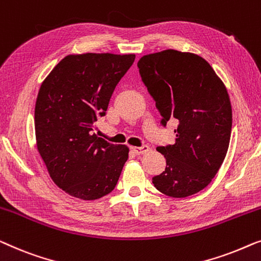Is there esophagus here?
I'll list each match as a JSON object with an SVG mask.
<instances>
[{
  "label": "esophagus",
  "instance_id": "1",
  "mask_svg": "<svg viewBox=\"0 0 261 261\" xmlns=\"http://www.w3.org/2000/svg\"><path fill=\"white\" fill-rule=\"evenodd\" d=\"M131 150L136 153V155H143V153H145V152L149 151V146L148 145L131 146Z\"/></svg>",
  "mask_w": 261,
  "mask_h": 261
}]
</instances>
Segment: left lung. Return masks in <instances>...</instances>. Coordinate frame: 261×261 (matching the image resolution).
Listing matches in <instances>:
<instances>
[{
    "label": "left lung",
    "instance_id": "left-lung-1",
    "mask_svg": "<svg viewBox=\"0 0 261 261\" xmlns=\"http://www.w3.org/2000/svg\"><path fill=\"white\" fill-rule=\"evenodd\" d=\"M137 66L162 125L178 123L174 144L157 148L167 167L153 186L170 197L194 195L212 182L228 150L232 106L225 84L194 53L166 49L142 57Z\"/></svg>",
    "mask_w": 261,
    "mask_h": 261
}]
</instances>
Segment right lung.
<instances>
[{
	"mask_svg": "<svg viewBox=\"0 0 261 261\" xmlns=\"http://www.w3.org/2000/svg\"><path fill=\"white\" fill-rule=\"evenodd\" d=\"M135 54L65 57L43 80L35 102L36 146L53 182L76 199L97 200L115 189L129 157L92 134Z\"/></svg>",
	"mask_w": 261,
	"mask_h": 261,
	"instance_id": "obj_1",
	"label": "right lung"
}]
</instances>
